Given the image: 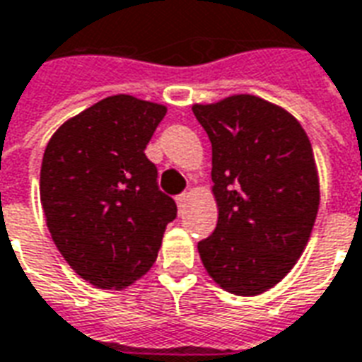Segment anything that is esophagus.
<instances>
[{
	"label": "esophagus",
	"instance_id": "obj_1",
	"mask_svg": "<svg viewBox=\"0 0 362 362\" xmlns=\"http://www.w3.org/2000/svg\"><path fill=\"white\" fill-rule=\"evenodd\" d=\"M189 199V194L188 192H184V194H180V196L176 197V204H178V207H180V211L186 207V204H188Z\"/></svg>",
	"mask_w": 362,
	"mask_h": 362
}]
</instances>
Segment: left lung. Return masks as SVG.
Instances as JSON below:
<instances>
[{
	"label": "left lung",
	"instance_id": "8db88e82",
	"mask_svg": "<svg viewBox=\"0 0 362 362\" xmlns=\"http://www.w3.org/2000/svg\"><path fill=\"white\" fill-rule=\"evenodd\" d=\"M211 141L217 227L197 243L213 281L240 296L259 295L287 275L310 238L320 205L312 145L287 110L235 95L194 104Z\"/></svg>",
	"mask_w": 362,
	"mask_h": 362
}]
</instances>
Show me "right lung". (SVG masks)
<instances>
[{
    "mask_svg": "<svg viewBox=\"0 0 362 362\" xmlns=\"http://www.w3.org/2000/svg\"><path fill=\"white\" fill-rule=\"evenodd\" d=\"M163 104L108 96L67 119L46 145L40 202L52 240L77 275L124 288L157 259L176 204L145 155Z\"/></svg>",
    "mask_w": 362,
    "mask_h": 362,
    "instance_id": "add662e5",
    "label": "right lung"
}]
</instances>
